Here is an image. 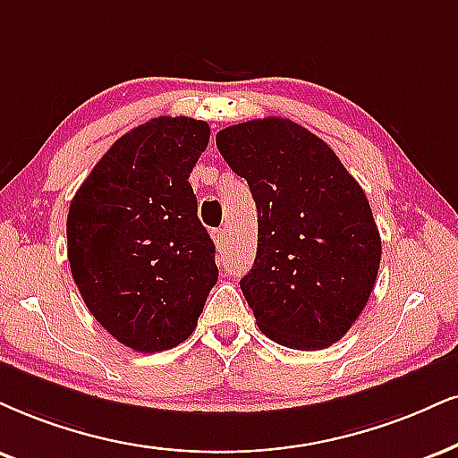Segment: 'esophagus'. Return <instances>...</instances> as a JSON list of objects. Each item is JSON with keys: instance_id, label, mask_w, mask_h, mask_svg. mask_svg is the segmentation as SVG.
<instances>
[{"instance_id": "1", "label": "esophagus", "mask_w": 458, "mask_h": 458, "mask_svg": "<svg viewBox=\"0 0 458 458\" xmlns=\"http://www.w3.org/2000/svg\"><path fill=\"white\" fill-rule=\"evenodd\" d=\"M212 238H214V244H216V248H225V244H227V229L225 227L214 229Z\"/></svg>"}]
</instances>
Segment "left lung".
<instances>
[{
  "label": "left lung",
  "mask_w": 458,
  "mask_h": 458,
  "mask_svg": "<svg viewBox=\"0 0 458 458\" xmlns=\"http://www.w3.org/2000/svg\"><path fill=\"white\" fill-rule=\"evenodd\" d=\"M216 146L257 203V259L240 286L259 329L295 350L342 340L382 257L363 189L318 135L289 118L231 125Z\"/></svg>",
  "instance_id": "left-lung-1"
}]
</instances>
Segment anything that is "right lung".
I'll use <instances>...</instances> for the list:
<instances>
[{
	"label": "right lung",
	"mask_w": 458,
	"mask_h": 458,
	"mask_svg": "<svg viewBox=\"0 0 458 458\" xmlns=\"http://www.w3.org/2000/svg\"><path fill=\"white\" fill-rule=\"evenodd\" d=\"M208 142V123L152 118L112 144L70 203L73 282L95 320L135 352L182 344L218 280L189 184Z\"/></svg>",
	"instance_id": "obj_1"
}]
</instances>
